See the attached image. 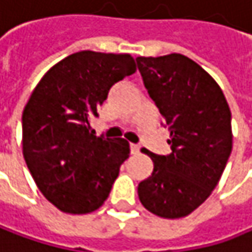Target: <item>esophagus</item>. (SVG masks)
<instances>
[{
    "label": "esophagus",
    "mask_w": 252,
    "mask_h": 252,
    "mask_svg": "<svg viewBox=\"0 0 252 252\" xmlns=\"http://www.w3.org/2000/svg\"><path fill=\"white\" fill-rule=\"evenodd\" d=\"M139 151H140V146L139 145H135V143L130 145V152H132V155H137Z\"/></svg>",
    "instance_id": "1"
}]
</instances>
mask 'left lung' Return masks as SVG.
I'll use <instances>...</instances> for the list:
<instances>
[{
  "label": "left lung",
  "instance_id": "8db88e82",
  "mask_svg": "<svg viewBox=\"0 0 252 252\" xmlns=\"http://www.w3.org/2000/svg\"><path fill=\"white\" fill-rule=\"evenodd\" d=\"M145 87L171 132L172 152L155 155L137 187L142 205L160 218L188 217L218 185L232 151L231 110L218 83L184 54L137 57Z\"/></svg>",
  "mask_w": 252,
  "mask_h": 252
}]
</instances>
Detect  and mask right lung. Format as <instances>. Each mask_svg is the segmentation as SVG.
I'll return each mask as SVG.
<instances>
[{"label": "right lung", "instance_id": "1", "mask_svg": "<svg viewBox=\"0 0 252 252\" xmlns=\"http://www.w3.org/2000/svg\"><path fill=\"white\" fill-rule=\"evenodd\" d=\"M136 71L130 54L84 50L54 64L32 90L23 112V155L35 185L62 212L80 215L107 199L125 139L96 137L90 126L113 84Z\"/></svg>", "mask_w": 252, "mask_h": 252}]
</instances>
